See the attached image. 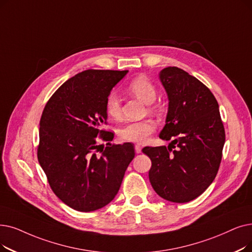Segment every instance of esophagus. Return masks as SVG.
<instances>
[{
	"label": "esophagus",
	"instance_id": "1",
	"mask_svg": "<svg viewBox=\"0 0 252 252\" xmlns=\"http://www.w3.org/2000/svg\"><path fill=\"white\" fill-rule=\"evenodd\" d=\"M135 151H136V153H141L142 147L140 145H135Z\"/></svg>",
	"mask_w": 252,
	"mask_h": 252
}]
</instances>
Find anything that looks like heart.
Segmentation results:
<instances>
[{
	"label": "heart",
	"instance_id": "obj_1",
	"mask_svg": "<svg viewBox=\"0 0 252 252\" xmlns=\"http://www.w3.org/2000/svg\"><path fill=\"white\" fill-rule=\"evenodd\" d=\"M127 90L136 95L139 100L149 105L157 99V90L153 83L144 76H139L134 78L127 85ZM106 112L114 120H118L122 117L120 110V102L118 95L115 93H111L106 99ZM157 128L156 123L152 119H145L141 122L126 123L120 126L117 130L120 140L126 142H135V143H145L149 136L155 133Z\"/></svg>",
	"mask_w": 252,
	"mask_h": 252
}]
</instances>
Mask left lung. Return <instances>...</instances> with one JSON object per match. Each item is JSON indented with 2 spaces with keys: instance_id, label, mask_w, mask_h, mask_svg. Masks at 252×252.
<instances>
[{
  "instance_id": "obj_1",
  "label": "left lung",
  "mask_w": 252,
  "mask_h": 252,
  "mask_svg": "<svg viewBox=\"0 0 252 252\" xmlns=\"http://www.w3.org/2000/svg\"><path fill=\"white\" fill-rule=\"evenodd\" d=\"M159 79L169 99L159 138L172 142L168 148L146 146L142 151L151 159L149 181L156 192L167 201L187 203L213 182L222 158L224 127L215 96L200 80L177 67L162 69Z\"/></svg>"
}]
</instances>
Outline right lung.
I'll use <instances>...</instances> for the list:
<instances>
[{
    "label": "right lung",
    "instance_id": "add662e5",
    "mask_svg": "<svg viewBox=\"0 0 252 252\" xmlns=\"http://www.w3.org/2000/svg\"><path fill=\"white\" fill-rule=\"evenodd\" d=\"M127 71L86 70L62 84L40 119L38 160L65 205L91 212L110 203L135 157L132 143L112 145L106 99ZM107 142L106 147L98 140Z\"/></svg>",
    "mask_w": 252,
    "mask_h": 252
}]
</instances>
